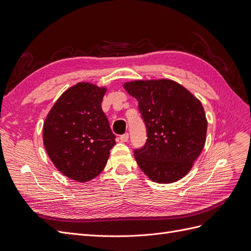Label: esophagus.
Wrapping results in <instances>:
<instances>
[{"mask_svg":"<svg viewBox=\"0 0 251 251\" xmlns=\"http://www.w3.org/2000/svg\"><path fill=\"white\" fill-rule=\"evenodd\" d=\"M120 140L123 141V142H126V141H127L128 140V133H125V134H123V135H120Z\"/></svg>","mask_w":251,"mask_h":251,"instance_id":"1","label":"esophagus"}]
</instances>
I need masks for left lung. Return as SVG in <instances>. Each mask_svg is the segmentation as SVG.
Here are the masks:
<instances>
[{"label": "left lung", "mask_w": 251, "mask_h": 251, "mask_svg": "<svg viewBox=\"0 0 251 251\" xmlns=\"http://www.w3.org/2000/svg\"><path fill=\"white\" fill-rule=\"evenodd\" d=\"M124 88L138 100L147 128L144 146L134 150L141 171L158 183L184 177L206 137L207 121L200 100L170 79L135 80Z\"/></svg>", "instance_id": "1"}]
</instances>
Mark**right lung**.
Here are the masks:
<instances>
[{
    "label": "right lung",
    "mask_w": 251,
    "mask_h": 251,
    "mask_svg": "<svg viewBox=\"0 0 251 251\" xmlns=\"http://www.w3.org/2000/svg\"><path fill=\"white\" fill-rule=\"evenodd\" d=\"M104 92L79 82L62 94L45 120V149L56 169L73 180L86 182L100 175L116 143L101 109Z\"/></svg>",
    "instance_id": "right-lung-1"
}]
</instances>
